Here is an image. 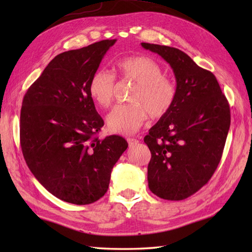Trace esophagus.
<instances>
[{
    "label": "esophagus",
    "instance_id": "obj_1",
    "mask_svg": "<svg viewBox=\"0 0 252 252\" xmlns=\"http://www.w3.org/2000/svg\"><path fill=\"white\" fill-rule=\"evenodd\" d=\"M127 143H129L130 146H134L136 144H138V141L136 138H127Z\"/></svg>",
    "mask_w": 252,
    "mask_h": 252
}]
</instances>
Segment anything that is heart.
Instances as JSON below:
<instances>
[{
    "label": "heart",
    "mask_w": 252,
    "mask_h": 252,
    "mask_svg": "<svg viewBox=\"0 0 252 252\" xmlns=\"http://www.w3.org/2000/svg\"><path fill=\"white\" fill-rule=\"evenodd\" d=\"M121 76L136 83L131 104L118 105L107 116L111 132L130 135L145 122L147 116L160 119L172 108L176 98V87L172 80L163 76L161 66L146 56H129L117 63ZM116 77L105 69L96 70L91 77L89 93L96 103L107 107L114 99Z\"/></svg>",
    "instance_id": "obj_1"
}]
</instances>
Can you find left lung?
I'll use <instances>...</instances> for the list:
<instances>
[{
	"label": "left lung",
	"mask_w": 252,
	"mask_h": 252,
	"mask_svg": "<svg viewBox=\"0 0 252 252\" xmlns=\"http://www.w3.org/2000/svg\"><path fill=\"white\" fill-rule=\"evenodd\" d=\"M172 68L176 98L144 137L152 159L149 189L167 200H183L208 183L217 170L231 126L229 105L215 74L175 47L142 43Z\"/></svg>",
	"instance_id": "8db88e82"
}]
</instances>
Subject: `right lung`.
<instances>
[{"mask_svg":"<svg viewBox=\"0 0 252 252\" xmlns=\"http://www.w3.org/2000/svg\"><path fill=\"white\" fill-rule=\"evenodd\" d=\"M116 41L58 54L21 106L20 145L27 165L52 195L74 205L105 195L111 170L127 148L121 136H96L104 120L89 93L91 77Z\"/></svg>","mask_w":252,"mask_h":252,"instance_id":"1","label":"right lung"}]
</instances>
